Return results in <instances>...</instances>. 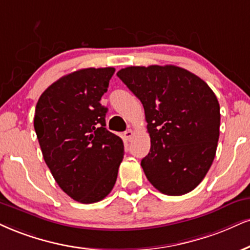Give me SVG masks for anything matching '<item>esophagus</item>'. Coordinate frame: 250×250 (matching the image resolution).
Masks as SVG:
<instances>
[{"instance_id":"obj_1","label":"esophagus","mask_w":250,"mask_h":250,"mask_svg":"<svg viewBox=\"0 0 250 250\" xmlns=\"http://www.w3.org/2000/svg\"><path fill=\"white\" fill-rule=\"evenodd\" d=\"M133 131L132 130H126L125 132H124V137L126 138V139H127L128 141H130L132 138H133Z\"/></svg>"}]
</instances>
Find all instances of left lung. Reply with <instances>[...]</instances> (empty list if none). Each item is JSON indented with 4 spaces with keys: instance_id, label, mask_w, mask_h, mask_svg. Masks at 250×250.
<instances>
[{
    "instance_id": "left-lung-1",
    "label": "left lung",
    "mask_w": 250,
    "mask_h": 250,
    "mask_svg": "<svg viewBox=\"0 0 250 250\" xmlns=\"http://www.w3.org/2000/svg\"><path fill=\"white\" fill-rule=\"evenodd\" d=\"M117 76L144 105L150 137L141 160L147 180L160 192H190L208 174L219 140L220 106L208 83L167 64L131 66Z\"/></svg>"
}]
</instances>
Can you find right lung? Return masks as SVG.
<instances>
[{
	"instance_id": "1",
	"label": "right lung",
	"mask_w": 250,
	"mask_h": 250,
	"mask_svg": "<svg viewBox=\"0 0 250 250\" xmlns=\"http://www.w3.org/2000/svg\"><path fill=\"white\" fill-rule=\"evenodd\" d=\"M115 68H84L51 84L36 105L35 130L55 182L83 204L100 202L115 186L124 144L107 131L100 103Z\"/></svg>"
}]
</instances>
